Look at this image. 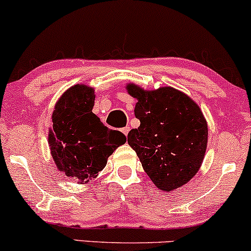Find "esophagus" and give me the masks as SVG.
Returning a JSON list of instances; mask_svg holds the SVG:
<instances>
[{
	"mask_svg": "<svg viewBox=\"0 0 251 251\" xmlns=\"http://www.w3.org/2000/svg\"><path fill=\"white\" fill-rule=\"evenodd\" d=\"M122 131L123 134L126 135V136H128V134H129V131H130V128H129V126H125V128H122Z\"/></svg>",
	"mask_w": 251,
	"mask_h": 251,
	"instance_id": "esophagus-1",
	"label": "esophagus"
}]
</instances>
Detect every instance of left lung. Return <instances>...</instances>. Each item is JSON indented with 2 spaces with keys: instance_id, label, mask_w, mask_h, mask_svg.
Returning <instances> with one entry per match:
<instances>
[{
  "instance_id": "obj_1",
  "label": "left lung",
  "mask_w": 251,
  "mask_h": 251,
  "mask_svg": "<svg viewBox=\"0 0 251 251\" xmlns=\"http://www.w3.org/2000/svg\"><path fill=\"white\" fill-rule=\"evenodd\" d=\"M136 98L128 143L136 151L151 181L162 191H173L190 181L201 168L207 146V123L198 105L171 86L147 91L126 85Z\"/></svg>"
}]
</instances>
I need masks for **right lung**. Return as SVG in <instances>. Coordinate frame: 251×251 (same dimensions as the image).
<instances>
[{
    "instance_id": "1",
    "label": "right lung",
    "mask_w": 251,
    "mask_h": 251,
    "mask_svg": "<svg viewBox=\"0 0 251 251\" xmlns=\"http://www.w3.org/2000/svg\"><path fill=\"white\" fill-rule=\"evenodd\" d=\"M94 104V89L80 84L64 92L52 114L50 154L58 170L79 184L96 178L115 149L126 141L125 134L100 122L92 112Z\"/></svg>"
}]
</instances>
